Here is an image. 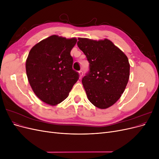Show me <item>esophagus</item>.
Masks as SVG:
<instances>
[{
  "instance_id": "1",
  "label": "esophagus",
  "mask_w": 159,
  "mask_h": 159,
  "mask_svg": "<svg viewBox=\"0 0 159 159\" xmlns=\"http://www.w3.org/2000/svg\"><path fill=\"white\" fill-rule=\"evenodd\" d=\"M79 75H80V78H81V77H82V75H83V71H79Z\"/></svg>"
}]
</instances>
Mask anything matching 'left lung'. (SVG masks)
I'll return each instance as SVG.
<instances>
[{
	"label": "left lung",
	"mask_w": 159,
	"mask_h": 159,
	"mask_svg": "<svg viewBox=\"0 0 159 159\" xmlns=\"http://www.w3.org/2000/svg\"><path fill=\"white\" fill-rule=\"evenodd\" d=\"M78 46L89 63V73L82 79L89 101L102 109L112 106L128 83L130 64L127 56L107 38H78Z\"/></svg>",
	"instance_id": "obj_1"
}]
</instances>
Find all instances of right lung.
Segmentation results:
<instances>
[{
    "instance_id": "obj_1",
    "label": "right lung",
    "mask_w": 159,
    "mask_h": 159,
    "mask_svg": "<svg viewBox=\"0 0 159 159\" xmlns=\"http://www.w3.org/2000/svg\"><path fill=\"white\" fill-rule=\"evenodd\" d=\"M76 42L75 38L52 35L30 50L26 61L27 78L34 93L43 102L52 106L60 103L78 80L70 55Z\"/></svg>"
}]
</instances>
